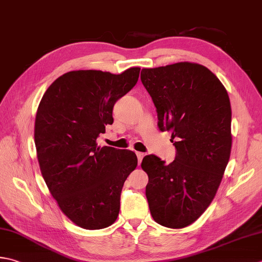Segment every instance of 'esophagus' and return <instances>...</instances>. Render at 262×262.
Instances as JSON below:
<instances>
[{
    "instance_id": "obj_1",
    "label": "esophagus",
    "mask_w": 262,
    "mask_h": 262,
    "mask_svg": "<svg viewBox=\"0 0 262 262\" xmlns=\"http://www.w3.org/2000/svg\"><path fill=\"white\" fill-rule=\"evenodd\" d=\"M136 157H137V160H138V165H141V162L143 160V158H144V153L142 152H136Z\"/></svg>"
}]
</instances>
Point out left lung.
<instances>
[{
	"mask_svg": "<svg viewBox=\"0 0 262 262\" xmlns=\"http://www.w3.org/2000/svg\"><path fill=\"white\" fill-rule=\"evenodd\" d=\"M158 127L171 132L175 160L144 157L148 208L158 224L183 228L195 222L216 195L229 160L232 110L227 91L204 66L178 62L142 69Z\"/></svg>",
	"mask_w": 262,
	"mask_h": 262,
	"instance_id": "left-lung-1",
	"label": "left lung"
}]
</instances>
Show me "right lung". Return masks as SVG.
<instances>
[{
  "mask_svg": "<svg viewBox=\"0 0 262 262\" xmlns=\"http://www.w3.org/2000/svg\"><path fill=\"white\" fill-rule=\"evenodd\" d=\"M140 70L70 71L40 100L35 120L40 171L62 212L81 228H105L119 214L121 189L137 158L96 140L112 125L115 103L136 85Z\"/></svg>",
  "mask_w": 262,
  "mask_h": 262,
  "instance_id": "1",
  "label": "right lung"
}]
</instances>
